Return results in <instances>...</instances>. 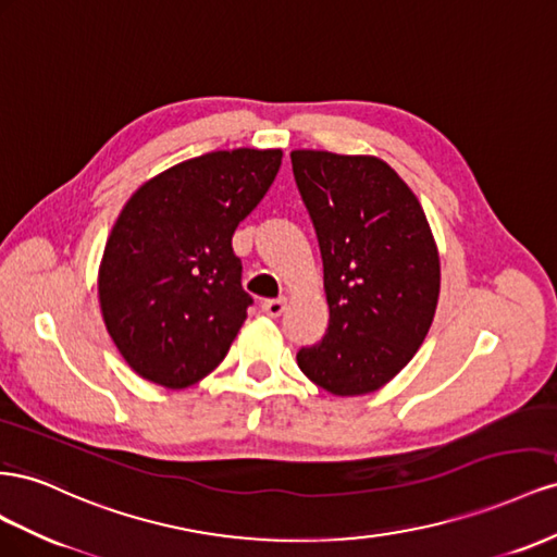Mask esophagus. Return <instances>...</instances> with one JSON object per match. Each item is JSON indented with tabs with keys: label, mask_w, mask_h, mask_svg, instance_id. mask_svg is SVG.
<instances>
[{
	"label": "esophagus",
	"mask_w": 557,
	"mask_h": 557,
	"mask_svg": "<svg viewBox=\"0 0 557 557\" xmlns=\"http://www.w3.org/2000/svg\"><path fill=\"white\" fill-rule=\"evenodd\" d=\"M284 308H287V298L280 296V298H268L261 304V310L268 314V317H280L284 312Z\"/></svg>",
	"instance_id": "obj_1"
}]
</instances>
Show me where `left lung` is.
<instances>
[{
    "label": "left lung",
    "mask_w": 557,
    "mask_h": 557,
    "mask_svg": "<svg viewBox=\"0 0 557 557\" xmlns=\"http://www.w3.org/2000/svg\"><path fill=\"white\" fill-rule=\"evenodd\" d=\"M320 243L329 326L296 361L314 385L357 396L383 387L432 326L441 265L416 194L373 156L292 151Z\"/></svg>",
    "instance_id": "1"
}]
</instances>
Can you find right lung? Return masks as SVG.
I'll use <instances>...</instances> for the list:
<instances>
[{
    "label": "right lung",
    "mask_w": 557,
    "mask_h": 557,
    "mask_svg": "<svg viewBox=\"0 0 557 557\" xmlns=\"http://www.w3.org/2000/svg\"><path fill=\"white\" fill-rule=\"evenodd\" d=\"M280 165V149L212 151L125 202L98 292L109 336L137 375L182 389L224 361L253 304L231 240Z\"/></svg>",
    "instance_id": "right-lung-1"
}]
</instances>
